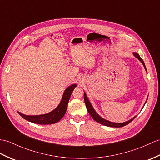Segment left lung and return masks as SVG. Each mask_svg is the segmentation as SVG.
Here are the masks:
<instances>
[{"label": "left lung", "mask_w": 160, "mask_h": 160, "mask_svg": "<svg viewBox=\"0 0 160 160\" xmlns=\"http://www.w3.org/2000/svg\"><path fill=\"white\" fill-rule=\"evenodd\" d=\"M133 56H134L136 58H138V60L141 62H142V64L144 67V69H145V70L147 71V68H146V67H145V65H144V62L142 59L140 58L139 54L137 53V52H133ZM84 99L85 104H86L87 109L88 110V113L90 114L91 117L93 118V119L95 121H97L98 122H99V123L102 124V125H103L108 126V127H112V128H121V127H123V126L128 125V124L129 123V122H132L136 117V116H135L134 117H133L132 118H131L130 120H129L128 121H125V122H114L109 121L104 119V118H102V117H100L99 115L97 112H96V111L95 110V109L93 108H92L91 102H89V100H88L86 92H84ZM146 102H145V103H146ZM145 103H144V105H145Z\"/></svg>", "instance_id": "1"}]
</instances>
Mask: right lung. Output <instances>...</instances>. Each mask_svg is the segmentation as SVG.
<instances>
[{
    "label": "right lung",
    "mask_w": 160,
    "mask_h": 160,
    "mask_svg": "<svg viewBox=\"0 0 160 160\" xmlns=\"http://www.w3.org/2000/svg\"><path fill=\"white\" fill-rule=\"evenodd\" d=\"M76 86V84H73L65 89L60 103L50 112L41 115H26L20 112H18L24 119L36 124L50 125L56 123L60 121L65 115L68 108L69 98L71 97L72 91Z\"/></svg>",
    "instance_id": "right-lung-1"
}]
</instances>
